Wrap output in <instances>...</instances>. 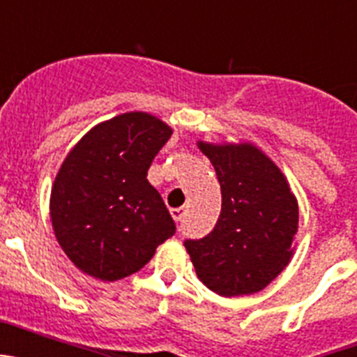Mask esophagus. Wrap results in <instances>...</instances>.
I'll return each mask as SVG.
<instances>
[{
  "instance_id": "1",
  "label": "esophagus",
  "mask_w": 357,
  "mask_h": 357,
  "mask_svg": "<svg viewBox=\"0 0 357 357\" xmlns=\"http://www.w3.org/2000/svg\"><path fill=\"white\" fill-rule=\"evenodd\" d=\"M172 216L175 222H182V218L185 216V209L184 207H175V209H172Z\"/></svg>"
}]
</instances>
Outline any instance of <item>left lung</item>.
I'll return each mask as SVG.
<instances>
[{
    "label": "left lung",
    "mask_w": 357,
    "mask_h": 357,
    "mask_svg": "<svg viewBox=\"0 0 357 357\" xmlns=\"http://www.w3.org/2000/svg\"><path fill=\"white\" fill-rule=\"evenodd\" d=\"M198 148L216 169L222 213L206 238L185 239L198 279L222 296L266 288L293 255L298 204L286 176L254 144Z\"/></svg>",
    "instance_id": "8db88e82"
}]
</instances>
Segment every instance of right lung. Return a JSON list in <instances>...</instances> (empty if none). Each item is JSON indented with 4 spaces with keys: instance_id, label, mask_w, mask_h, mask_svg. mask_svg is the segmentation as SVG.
<instances>
[{
    "instance_id": "obj_1",
    "label": "right lung",
    "mask_w": 357,
    "mask_h": 357,
    "mask_svg": "<svg viewBox=\"0 0 357 357\" xmlns=\"http://www.w3.org/2000/svg\"><path fill=\"white\" fill-rule=\"evenodd\" d=\"M172 128L146 112H127L91 128L56 173L50 214L56 241L87 275L103 282L139 272L175 222L148 168Z\"/></svg>"
}]
</instances>
